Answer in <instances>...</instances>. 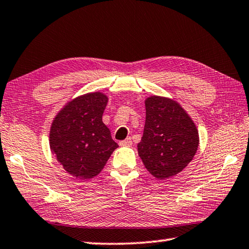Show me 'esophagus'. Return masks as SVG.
<instances>
[{"mask_svg": "<svg viewBox=\"0 0 249 249\" xmlns=\"http://www.w3.org/2000/svg\"><path fill=\"white\" fill-rule=\"evenodd\" d=\"M120 145L121 146H130V145H132V138L127 137L125 141L120 142Z\"/></svg>", "mask_w": 249, "mask_h": 249, "instance_id": "obj_1", "label": "esophagus"}]
</instances>
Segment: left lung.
Listing matches in <instances>:
<instances>
[{
  "label": "left lung",
  "mask_w": 249,
  "mask_h": 249,
  "mask_svg": "<svg viewBox=\"0 0 249 249\" xmlns=\"http://www.w3.org/2000/svg\"><path fill=\"white\" fill-rule=\"evenodd\" d=\"M146 122L138 155L146 169L158 179L182 171L195 157L199 133L193 121L170 99L146 100Z\"/></svg>",
  "instance_id": "obj_1"
}]
</instances>
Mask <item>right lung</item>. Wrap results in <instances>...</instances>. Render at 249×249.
Masks as SVG:
<instances>
[{"label":"right lung","mask_w":249,"mask_h":249,"mask_svg":"<svg viewBox=\"0 0 249 249\" xmlns=\"http://www.w3.org/2000/svg\"><path fill=\"white\" fill-rule=\"evenodd\" d=\"M107 103V96L99 92L79 96L53 122L50 148L71 176L93 178L119 147L102 122Z\"/></svg>","instance_id":"obj_1"}]
</instances>
